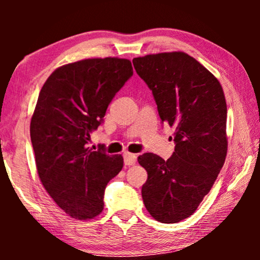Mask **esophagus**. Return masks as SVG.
<instances>
[{"mask_svg": "<svg viewBox=\"0 0 260 260\" xmlns=\"http://www.w3.org/2000/svg\"><path fill=\"white\" fill-rule=\"evenodd\" d=\"M124 163L126 166H134L136 163L137 156L135 154H131V152H124Z\"/></svg>", "mask_w": 260, "mask_h": 260, "instance_id": "1", "label": "esophagus"}]
</instances>
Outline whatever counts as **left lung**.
Returning a JSON list of instances; mask_svg holds the SVG:
<instances>
[{
  "label": "left lung",
  "instance_id": "left-lung-1",
  "mask_svg": "<svg viewBox=\"0 0 260 260\" xmlns=\"http://www.w3.org/2000/svg\"><path fill=\"white\" fill-rule=\"evenodd\" d=\"M133 63L162 123L175 129V151L167 161L152 152L138 156L148 173L142 198L152 218L175 223L197 211L225 163V95L219 80L183 52L140 56Z\"/></svg>",
  "mask_w": 260,
  "mask_h": 260
}]
</instances>
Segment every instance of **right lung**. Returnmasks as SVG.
Listing matches in <instances>:
<instances>
[{"label":"right lung","instance_id":"1","mask_svg":"<svg viewBox=\"0 0 260 260\" xmlns=\"http://www.w3.org/2000/svg\"><path fill=\"white\" fill-rule=\"evenodd\" d=\"M133 74L127 59H85L56 69L39 94L30 122L38 174L55 204L74 219L101 214L106 184L123 168L122 155L87 144Z\"/></svg>","mask_w":260,"mask_h":260}]
</instances>
